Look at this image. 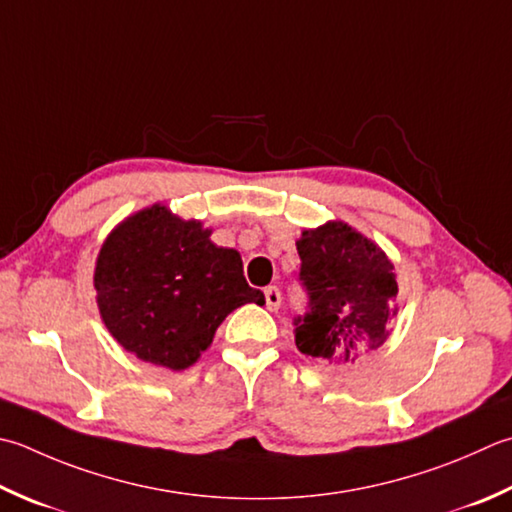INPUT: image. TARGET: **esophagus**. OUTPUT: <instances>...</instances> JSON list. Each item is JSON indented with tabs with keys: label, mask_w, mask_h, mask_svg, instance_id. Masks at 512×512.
<instances>
[{
	"label": "esophagus",
	"mask_w": 512,
	"mask_h": 512,
	"mask_svg": "<svg viewBox=\"0 0 512 512\" xmlns=\"http://www.w3.org/2000/svg\"><path fill=\"white\" fill-rule=\"evenodd\" d=\"M264 297H266L268 310H279V306H282V293H279L277 286H266Z\"/></svg>",
	"instance_id": "obj_1"
}]
</instances>
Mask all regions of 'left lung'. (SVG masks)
<instances>
[{
    "label": "left lung",
    "instance_id": "1",
    "mask_svg": "<svg viewBox=\"0 0 512 512\" xmlns=\"http://www.w3.org/2000/svg\"><path fill=\"white\" fill-rule=\"evenodd\" d=\"M299 282L308 310L295 319V344L335 366L382 346L397 315V277L386 253L344 222L308 228L297 239Z\"/></svg>",
    "mask_w": 512,
    "mask_h": 512
}]
</instances>
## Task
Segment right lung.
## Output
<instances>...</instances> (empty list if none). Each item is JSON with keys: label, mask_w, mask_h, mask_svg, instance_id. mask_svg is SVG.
<instances>
[{"label": "right lung", "mask_w": 512, "mask_h": 512, "mask_svg": "<svg viewBox=\"0 0 512 512\" xmlns=\"http://www.w3.org/2000/svg\"><path fill=\"white\" fill-rule=\"evenodd\" d=\"M93 282L99 315L119 346L170 370L193 366L235 308L264 304L262 290L246 284L237 250L215 246L202 222L162 204L113 228Z\"/></svg>", "instance_id": "add662e5"}]
</instances>
